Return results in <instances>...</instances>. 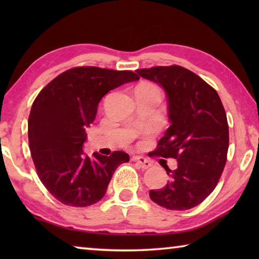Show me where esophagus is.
Wrapping results in <instances>:
<instances>
[{"mask_svg": "<svg viewBox=\"0 0 259 259\" xmlns=\"http://www.w3.org/2000/svg\"><path fill=\"white\" fill-rule=\"evenodd\" d=\"M133 161L136 162V163H138L140 166H142L143 169H148L152 166V163L147 159L143 156H134L133 157Z\"/></svg>", "mask_w": 259, "mask_h": 259, "instance_id": "esophagus-1", "label": "esophagus"}]
</instances>
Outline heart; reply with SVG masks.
<instances>
[{
  "label": "heart",
  "instance_id": "heart-1",
  "mask_svg": "<svg viewBox=\"0 0 259 259\" xmlns=\"http://www.w3.org/2000/svg\"><path fill=\"white\" fill-rule=\"evenodd\" d=\"M142 85H147V87H153V85H151V84H147V83H145V84H142Z\"/></svg>",
  "mask_w": 259,
  "mask_h": 259
}]
</instances>
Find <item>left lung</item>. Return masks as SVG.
I'll use <instances>...</instances> for the list:
<instances>
[{
  "instance_id": "left-lung-1",
  "label": "left lung",
  "mask_w": 259,
  "mask_h": 259,
  "mask_svg": "<svg viewBox=\"0 0 259 259\" xmlns=\"http://www.w3.org/2000/svg\"><path fill=\"white\" fill-rule=\"evenodd\" d=\"M139 76L162 87L170 126L153 153L177 160V169L164 166L170 181L150 198L169 210L200 204L216 187L226 163L229 124L217 91L177 65L137 69Z\"/></svg>"
}]
</instances>
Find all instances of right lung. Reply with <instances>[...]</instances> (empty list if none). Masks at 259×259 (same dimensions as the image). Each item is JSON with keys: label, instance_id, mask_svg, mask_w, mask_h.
Here are the masks:
<instances>
[{"label": "right lung", "instance_id": "obj_1", "mask_svg": "<svg viewBox=\"0 0 259 259\" xmlns=\"http://www.w3.org/2000/svg\"><path fill=\"white\" fill-rule=\"evenodd\" d=\"M131 71L94 66L61 73L37 95L28 117V142L38 178L51 195L71 207H88L104 198L117 166L129 155L105 156L83 151L85 129L108 91L138 81Z\"/></svg>", "mask_w": 259, "mask_h": 259}]
</instances>
